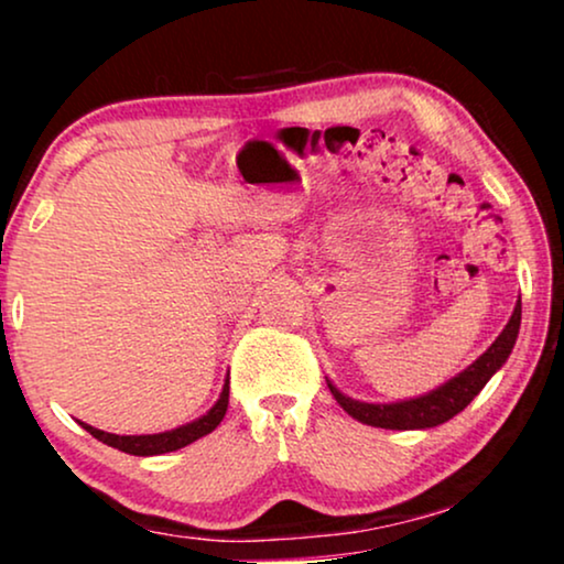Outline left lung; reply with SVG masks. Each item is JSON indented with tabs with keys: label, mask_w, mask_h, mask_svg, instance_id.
I'll use <instances>...</instances> for the list:
<instances>
[{
	"label": "left lung",
	"mask_w": 564,
	"mask_h": 564,
	"mask_svg": "<svg viewBox=\"0 0 564 564\" xmlns=\"http://www.w3.org/2000/svg\"><path fill=\"white\" fill-rule=\"evenodd\" d=\"M521 328V300L513 307L511 321L506 323V328L500 330V336L490 344V349L477 357L465 372L452 377L449 382H444L442 388L426 392L421 398L400 400V403H361L344 395L336 384L328 382L330 395L336 398V403L344 408L351 419H357L367 426L377 429H395V431H411V429H434L438 423H446L454 415L465 411L473 403L477 392H480L492 375L506 365V359L511 357L516 338H519Z\"/></svg>",
	"instance_id": "left-lung-1"
}]
</instances>
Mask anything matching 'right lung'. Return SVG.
Returning <instances> with one entry per match:
<instances>
[{
  "instance_id": "obj_1",
  "label": "right lung",
  "mask_w": 564,
  "mask_h": 564,
  "mask_svg": "<svg viewBox=\"0 0 564 564\" xmlns=\"http://www.w3.org/2000/svg\"><path fill=\"white\" fill-rule=\"evenodd\" d=\"M228 380L223 384L220 398L215 400V405L207 411L205 415H199L197 421L184 423L180 429L172 431H161V434H143V436H118V434H107V431H99L89 423H82L84 429L89 431L91 436L99 438V442L112 446V449H120L126 454H135V457H153V454H166V452H176L182 446H187L197 438H203L210 434V431L218 429V423L223 421V415L228 411Z\"/></svg>"
}]
</instances>
